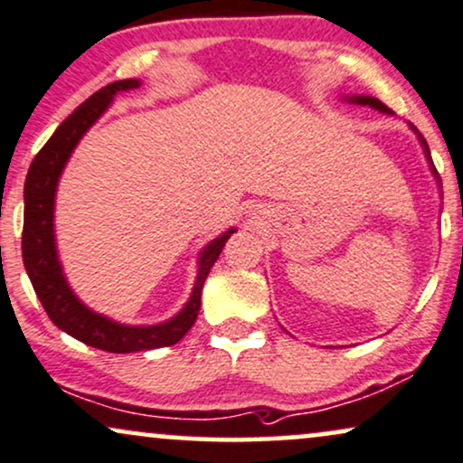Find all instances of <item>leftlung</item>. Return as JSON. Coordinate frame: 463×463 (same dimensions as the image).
I'll return each mask as SVG.
<instances>
[{"label":"left lung","instance_id":"obj_1","mask_svg":"<svg viewBox=\"0 0 463 463\" xmlns=\"http://www.w3.org/2000/svg\"><path fill=\"white\" fill-rule=\"evenodd\" d=\"M343 101H347V103H355V105H364V108H371V109H375V111H380V114H386V116H392V111L386 108V105H383L380 99H375V97H369V94H345V97H341ZM408 127L411 131H414V136L419 137V142H420V146H422V155H425V159H427V164H429V170H431V176L436 178V185H438V189H439V196H442V181H439V175H438V170H436V165H433V161H431V153H429V146H427V142H425V137L420 136V131L416 129L414 125H411V122H408Z\"/></svg>","mask_w":463,"mask_h":463}]
</instances>
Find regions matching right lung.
<instances>
[{
    "label": "right lung",
    "instance_id": "add662e5",
    "mask_svg": "<svg viewBox=\"0 0 463 463\" xmlns=\"http://www.w3.org/2000/svg\"><path fill=\"white\" fill-rule=\"evenodd\" d=\"M142 86L140 80H120L109 83L94 92L88 101H83L62 125L55 129L49 142L41 148L27 170L24 200V265L30 276L32 287L41 299L43 308L47 310L60 330L77 338V341L103 349L109 354H133L146 352V349L170 347L181 341L192 330L200 310V293L207 280L211 267L215 265L222 248L237 232L235 226L217 235L198 252L196 259V280L187 302L170 319L150 323V326H131L120 323L108 315L97 313L86 306L72 291L64 274L62 260L55 243V194L62 172L69 164L72 150L81 142L88 129L108 111L114 103L116 94L137 90Z\"/></svg>",
    "mask_w": 463,
    "mask_h": 463
}]
</instances>
